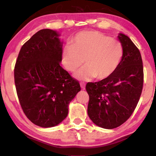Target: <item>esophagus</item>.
<instances>
[{"instance_id": "esophagus-1", "label": "esophagus", "mask_w": 156, "mask_h": 156, "mask_svg": "<svg viewBox=\"0 0 156 156\" xmlns=\"http://www.w3.org/2000/svg\"><path fill=\"white\" fill-rule=\"evenodd\" d=\"M80 87H81V89H85V86H86L85 83H83V82H80Z\"/></svg>"}]
</instances>
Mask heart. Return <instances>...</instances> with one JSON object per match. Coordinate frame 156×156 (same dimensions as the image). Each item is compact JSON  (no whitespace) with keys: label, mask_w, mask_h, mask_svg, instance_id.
<instances>
[{"label":"heart","mask_w":156,"mask_h":156,"mask_svg":"<svg viewBox=\"0 0 156 156\" xmlns=\"http://www.w3.org/2000/svg\"><path fill=\"white\" fill-rule=\"evenodd\" d=\"M123 56L119 41L95 31H81L62 51V63L67 70L74 72L83 63L86 65L75 74L76 78L89 80L109 77L117 69Z\"/></svg>","instance_id":"obj_1"}]
</instances>
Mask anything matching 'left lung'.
Here are the masks:
<instances>
[{
	"instance_id": "8db88e82",
	"label": "left lung",
	"mask_w": 156,
	"mask_h": 156,
	"mask_svg": "<svg viewBox=\"0 0 156 156\" xmlns=\"http://www.w3.org/2000/svg\"><path fill=\"white\" fill-rule=\"evenodd\" d=\"M123 48L122 61L113 74L98 82H89L87 112L98 126L113 129L133 114L140 98L144 82L141 53L128 36L119 34Z\"/></svg>"
}]
</instances>
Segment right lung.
<instances>
[{
    "instance_id": "obj_1",
    "label": "right lung",
    "mask_w": 156,
    "mask_h": 156,
    "mask_svg": "<svg viewBox=\"0 0 156 156\" xmlns=\"http://www.w3.org/2000/svg\"><path fill=\"white\" fill-rule=\"evenodd\" d=\"M59 34L42 29L21 48L15 67V83L21 107L30 121L42 128L67 117L69 103L80 91L79 82L60 66Z\"/></svg>"
}]
</instances>
